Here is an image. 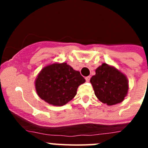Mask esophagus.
<instances>
[{
    "instance_id": "obj_1",
    "label": "esophagus",
    "mask_w": 148,
    "mask_h": 148,
    "mask_svg": "<svg viewBox=\"0 0 148 148\" xmlns=\"http://www.w3.org/2000/svg\"><path fill=\"white\" fill-rule=\"evenodd\" d=\"M90 76H87L85 78V80H86V82H90Z\"/></svg>"
}]
</instances>
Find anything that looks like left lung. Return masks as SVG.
I'll return each mask as SVG.
<instances>
[{"label":"left lung","instance_id":"left-lung-1","mask_svg":"<svg viewBox=\"0 0 148 148\" xmlns=\"http://www.w3.org/2000/svg\"><path fill=\"white\" fill-rule=\"evenodd\" d=\"M90 83L96 97L108 105L121 102L127 93L126 76L107 64H103L95 70V75L90 78Z\"/></svg>","mask_w":148,"mask_h":148}]
</instances>
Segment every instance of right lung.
Here are the masks:
<instances>
[{"mask_svg": "<svg viewBox=\"0 0 148 148\" xmlns=\"http://www.w3.org/2000/svg\"><path fill=\"white\" fill-rule=\"evenodd\" d=\"M85 82L78 71L66 63L53 64L44 67L35 81L38 95L46 102L63 106L75 97L78 86Z\"/></svg>", "mask_w": 148, "mask_h": 148, "instance_id": "add662e5", "label": "right lung"}]
</instances>
